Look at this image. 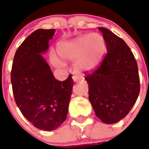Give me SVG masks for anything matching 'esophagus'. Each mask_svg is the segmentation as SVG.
<instances>
[{"mask_svg": "<svg viewBox=\"0 0 149 149\" xmlns=\"http://www.w3.org/2000/svg\"><path fill=\"white\" fill-rule=\"evenodd\" d=\"M82 78V76L81 75H79V74H76V75H74V76H73V79L74 81H77L79 79H81Z\"/></svg>", "mask_w": 149, "mask_h": 149, "instance_id": "1", "label": "esophagus"}]
</instances>
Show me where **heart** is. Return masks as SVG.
<instances>
[{
	"mask_svg": "<svg viewBox=\"0 0 149 149\" xmlns=\"http://www.w3.org/2000/svg\"><path fill=\"white\" fill-rule=\"evenodd\" d=\"M106 51V42L100 34L81 36L75 40L63 42L57 47V52L61 58L76 61L79 70L91 72L101 64ZM50 61L55 66H63V63L55 55H51Z\"/></svg>",
	"mask_w": 149,
	"mask_h": 149,
	"instance_id": "heart-1",
	"label": "heart"
}]
</instances>
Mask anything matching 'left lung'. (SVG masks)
Returning <instances> with one entry per match:
<instances>
[{
  "label": "left lung",
  "mask_w": 149,
  "mask_h": 149,
  "mask_svg": "<svg viewBox=\"0 0 149 149\" xmlns=\"http://www.w3.org/2000/svg\"><path fill=\"white\" fill-rule=\"evenodd\" d=\"M107 53L101 64L86 73L88 100L97 118L113 124L128 114L140 92L138 64L133 52L120 37L100 27Z\"/></svg>",
  "instance_id": "8db88e82"
}]
</instances>
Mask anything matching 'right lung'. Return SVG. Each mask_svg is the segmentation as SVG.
Instances as JSON below:
<instances>
[{
    "instance_id": "1",
    "label": "right lung",
    "mask_w": 149,
    "mask_h": 149,
    "mask_svg": "<svg viewBox=\"0 0 149 149\" xmlns=\"http://www.w3.org/2000/svg\"><path fill=\"white\" fill-rule=\"evenodd\" d=\"M55 29H39L21 44L15 53L10 81L15 102L22 115L40 130L58 128L67 117L72 75L57 80L41 54L49 47Z\"/></svg>"
}]
</instances>
